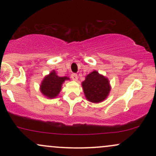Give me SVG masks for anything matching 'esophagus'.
I'll return each instance as SVG.
<instances>
[{
  "label": "esophagus",
  "mask_w": 156,
  "mask_h": 156,
  "mask_svg": "<svg viewBox=\"0 0 156 156\" xmlns=\"http://www.w3.org/2000/svg\"><path fill=\"white\" fill-rule=\"evenodd\" d=\"M71 78L73 80H78V75L76 73H72L71 74Z\"/></svg>",
  "instance_id": "1"
}]
</instances>
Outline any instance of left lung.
<instances>
[{"instance_id": "1", "label": "left lung", "mask_w": 156, "mask_h": 156, "mask_svg": "<svg viewBox=\"0 0 156 156\" xmlns=\"http://www.w3.org/2000/svg\"><path fill=\"white\" fill-rule=\"evenodd\" d=\"M82 87L87 99L92 103L104 101L111 89L108 80L97 71H93L86 77Z\"/></svg>"}]
</instances>
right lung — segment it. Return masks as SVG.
<instances>
[{
    "label": "right lung",
    "instance_id": "obj_1",
    "mask_svg": "<svg viewBox=\"0 0 156 156\" xmlns=\"http://www.w3.org/2000/svg\"><path fill=\"white\" fill-rule=\"evenodd\" d=\"M68 79L67 77L58 76L55 71H53L42 80L40 86L41 92L48 98H54L60 92L63 82Z\"/></svg>",
    "mask_w": 156,
    "mask_h": 156
}]
</instances>
